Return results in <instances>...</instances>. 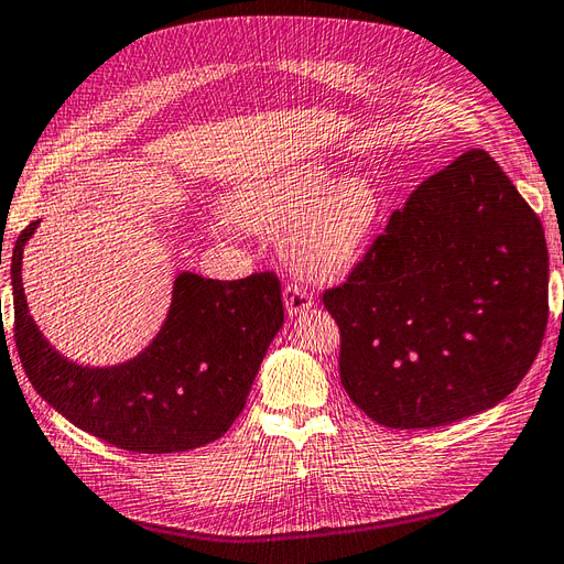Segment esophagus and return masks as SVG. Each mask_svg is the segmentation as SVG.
I'll return each instance as SVG.
<instances>
[{
	"instance_id": "esophagus-1",
	"label": "esophagus",
	"mask_w": 564,
	"mask_h": 564,
	"mask_svg": "<svg viewBox=\"0 0 564 564\" xmlns=\"http://www.w3.org/2000/svg\"><path fill=\"white\" fill-rule=\"evenodd\" d=\"M283 303H285V312L293 317V314H300L307 307H312V295L307 293V288H303L300 283H288L283 288Z\"/></svg>"
}]
</instances>
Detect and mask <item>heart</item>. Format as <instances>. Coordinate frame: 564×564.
Returning <instances> with one entry per match:
<instances>
[{"instance_id":"1","label":"heart","mask_w":564,"mask_h":564,"mask_svg":"<svg viewBox=\"0 0 564 564\" xmlns=\"http://www.w3.org/2000/svg\"><path fill=\"white\" fill-rule=\"evenodd\" d=\"M382 202L368 177L324 163H305L261 180L238 194L232 214L245 228L283 232V252L312 281L341 279L358 264L377 226Z\"/></svg>"}]
</instances>
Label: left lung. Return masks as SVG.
Here are the masks:
<instances>
[{"label":"left lung","instance_id":"1","mask_svg":"<svg viewBox=\"0 0 564 564\" xmlns=\"http://www.w3.org/2000/svg\"><path fill=\"white\" fill-rule=\"evenodd\" d=\"M322 297L362 413L394 430L462 421L512 394L539 356L543 226L486 151H466L421 182Z\"/></svg>","mask_w":564,"mask_h":564}]
</instances>
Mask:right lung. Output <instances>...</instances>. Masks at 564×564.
Segmentation results:
<instances>
[{
	"mask_svg": "<svg viewBox=\"0 0 564 564\" xmlns=\"http://www.w3.org/2000/svg\"><path fill=\"white\" fill-rule=\"evenodd\" d=\"M37 223L19 235L11 254L14 341L37 394L76 427L127 452H189L226 435L283 326L276 273L240 281L180 273L149 348L115 368H82L45 341L25 305L21 259Z\"/></svg>",
	"mask_w": 564,
	"mask_h": 564,
	"instance_id": "right-lung-1",
	"label": "right lung"
}]
</instances>
